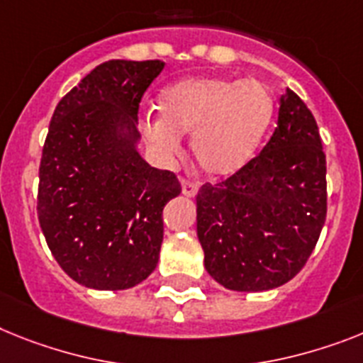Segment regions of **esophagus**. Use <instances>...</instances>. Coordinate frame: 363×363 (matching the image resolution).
Masks as SVG:
<instances>
[{
  "label": "esophagus",
  "mask_w": 363,
  "mask_h": 363,
  "mask_svg": "<svg viewBox=\"0 0 363 363\" xmlns=\"http://www.w3.org/2000/svg\"><path fill=\"white\" fill-rule=\"evenodd\" d=\"M197 190H199V186H197L196 181H191V179H182V194L186 197H196Z\"/></svg>",
  "instance_id": "esophagus-1"
}]
</instances>
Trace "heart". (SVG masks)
Instances as JSON below:
<instances>
[{
    "mask_svg": "<svg viewBox=\"0 0 363 363\" xmlns=\"http://www.w3.org/2000/svg\"><path fill=\"white\" fill-rule=\"evenodd\" d=\"M160 120L147 121L144 135L160 153H179V136L191 135V153L208 175L242 169L269 129L275 101L257 79L188 77L158 96Z\"/></svg>",
    "mask_w": 363,
    "mask_h": 363,
    "instance_id": "b5f03b06",
    "label": "heart"
}]
</instances>
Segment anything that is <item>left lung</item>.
Here are the masks:
<instances>
[{"label": "left lung", "instance_id": "left-lung-1", "mask_svg": "<svg viewBox=\"0 0 363 363\" xmlns=\"http://www.w3.org/2000/svg\"><path fill=\"white\" fill-rule=\"evenodd\" d=\"M327 218V158L315 118L294 90L275 133L242 169L197 194L205 267L236 291H266L304 267Z\"/></svg>", "mask_w": 363, "mask_h": 363}]
</instances>
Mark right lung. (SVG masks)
<instances>
[{"instance_id": "1", "label": "right lung", "mask_w": 363, "mask_h": 363, "mask_svg": "<svg viewBox=\"0 0 363 363\" xmlns=\"http://www.w3.org/2000/svg\"><path fill=\"white\" fill-rule=\"evenodd\" d=\"M162 60H108L57 105L42 149L36 210L55 260L94 290H127L157 267L173 172L136 151L140 101Z\"/></svg>"}]
</instances>
